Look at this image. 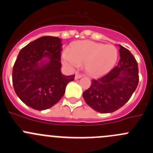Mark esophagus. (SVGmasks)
Here are the masks:
<instances>
[{
  "label": "esophagus",
  "mask_w": 153,
  "mask_h": 153,
  "mask_svg": "<svg viewBox=\"0 0 153 153\" xmlns=\"http://www.w3.org/2000/svg\"><path fill=\"white\" fill-rule=\"evenodd\" d=\"M83 76H84V75H81V74H79V73H76V75H75V80H78V79H79V78H82Z\"/></svg>",
  "instance_id": "1"
}]
</instances>
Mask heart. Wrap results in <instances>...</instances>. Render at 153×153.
Returning a JSON list of instances; mask_svg holds the SVG:
<instances>
[{"label": "heart", "instance_id": "b5f03b06", "mask_svg": "<svg viewBox=\"0 0 153 153\" xmlns=\"http://www.w3.org/2000/svg\"><path fill=\"white\" fill-rule=\"evenodd\" d=\"M117 57V49L114 45L81 40L70 45L69 53L62 54V60L64 64L72 68L84 64L89 75L99 77L111 70Z\"/></svg>", "mask_w": 153, "mask_h": 153}]
</instances>
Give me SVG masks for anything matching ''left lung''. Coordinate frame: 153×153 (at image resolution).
Masks as SVG:
<instances>
[{"mask_svg": "<svg viewBox=\"0 0 153 153\" xmlns=\"http://www.w3.org/2000/svg\"><path fill=\"white\" fill-rule=\"evenodd\" d=\"M120 46V60L117 66L97 80L83 93L86 103L99 113H112L123 106L138 84V66L127 48Z\"/></svg>", "mask_w": 153, "mask_h": 153, "instance_id": "obj_1", "label": "left lung"}]
</instances>
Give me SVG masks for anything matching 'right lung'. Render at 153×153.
Returning <instances> with one entry per match:
<instances>
[{
	"label": "right lung",
	"mask_w": 153,
	"mask_h": 153,
	"mask_svg": "<svg viewBox=\"0 0 153 153\" xmlns=\"http://www.w3.org/2000/svg\"><path fill=\"white\" fill-rule=\"evenodd\" d=\"M62 42L58 37L42 36L19 52L13 69V84L19 99L38 111L52 107L63 97L75 75L61 72Z\"/></svg>",
	"instance_id": "1"
}]
</instances>
